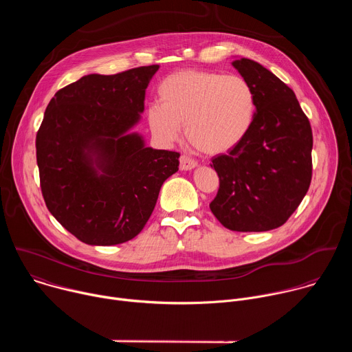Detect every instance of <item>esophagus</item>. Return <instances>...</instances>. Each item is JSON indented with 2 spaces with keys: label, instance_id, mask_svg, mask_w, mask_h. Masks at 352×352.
<instances>
[{
  "label": "esophagus",
  "instance_id": "esophagus-1",
  "mask_svg": "<svg viewBox=\"0 0 352 352\" xmlns=\"http://www.w3.org/2000/svg\"><path fill=\"white\" fill-rule=\"evenodd\" d=\"M196 167H197V163L193 159H190L188 156H181V159H179V168L182 171H190V170H193Z\"/></svg>",
  "mask_w": 352,
  "mask_h": 352
}]
</instances>
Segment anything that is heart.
Returning <instances> with one entry per match:
<instances>
[{
	"label": "heart",
	"instance_id": "obj_1",
	"mask_svg": "<svg viewBox=\"0 0 352 352\" xmlns=\"http://www.w3.org/2000/svg\"><path fill=\"white\" fill-rule=\"evenodd\" d=\"M160 103L147 109L153 136L173 144L185 125L188 140L210 156L231 152L252 129L256 94L245 78L216 71L184 69L159 85Z\"/></svg>",
	"mask_w": 352,
	"mask_h": 352
}]
</instances>
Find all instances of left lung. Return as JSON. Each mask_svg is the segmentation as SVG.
<instances>
[{
    "mask_svg": "<svg viewBox=\"0 0 352 352\" xmlns=\"http://www.w3.org/2000/svg\"><path fill=\"white\" fill-rule=\"evenodd\" d=\"M232 67L252 85L258 109L243 142L212 159L220 188L210 210L228 230L269 231L289 219L309 189L312 129L295 93L273 72L243 57Z\"/></svg>",
    "mask_w": 352,
    "mask_h": 352,
    "instance_id": "obj_1",
    "label": "left lung"
}]
</instances>
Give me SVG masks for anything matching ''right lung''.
Returning a JSON list of instances; mask_svg holds the SVG:
<instances>
[{
	"instance_id": "right-lung-1",
	"label": "right lung",
	"mask_w": 352,
	"mask_h": 352,
	"mask_svg": "<svg viewBox=\"0 0 352 352\" xmlns=\"http://www.w3.org/2000/svg\"><path fill=\"white\" fill-rule=\"evenodd\" d=\"M160 65L86 75L58 90L36 136L47 209L87 245L136 236L152 216L179 153L146 146L140 122L148 82Z\"/></svg>"
}]
</instances>
